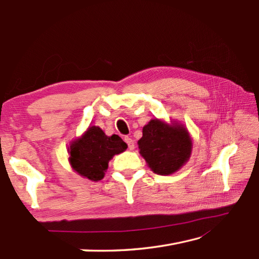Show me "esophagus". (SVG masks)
I'll return each mask as SVG.
<instances>
[{"instance_id":"1","label":"esophagus","mask_w":259,"mask_h":259,"mask_svg":"<svg viewBox=\"0 0 259 259\" xmlns=\"http://www.w3.org/2000/svg\"><path fill=\"white\" fill-rule=\"evenodd\" d=\"M124 141L126 143V145H128V147H129V149H130V150L135 149V141H134L133 139L129 138V137H125V138H124Z\"/></svg>"}]
</instances>
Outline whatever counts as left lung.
Listing matches in <instances>:
<instances>
[{
  "mask_svg": "<svg viewBox=\"0 0 259 259\" xmlns=\"http://www.w3.org/2000/svg\"><path fill=\"white\" fill-rule=\"evenodd\" d=\"M140 155L150 169L158 175H169L179 170L190 159L192 139L183 124L150 120L143 129L138 141Z\"/></svg>",
  "mask_w": 259,
  "mask_h": 259,
  "instance_id": "left-lung-1",
  "label": "left lung"
}]
</instances>
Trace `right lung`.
Wrapping results in <instances>:
<instances>
[{
  "label": "right lung",
  "mask_w": 259,
  "mask_h": 259,
  "mask_svg": "<svg viewBox=\"0 0 259 259\" xmlns=\"http://www.w3.org/2000/svg\"><path fill=\"white\" fill-rule=\"evenodd\" d=\"M128 148L118 135L106 136L99 126L91 125L69 146V163L80 176L98 182L104 177L109 161Z\"/></svg>",
  "instance_id": "add662e5"
}]
</instances>
